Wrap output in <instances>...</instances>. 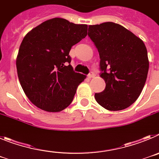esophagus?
I'll list each match as a JSON object with an SVG mask.
<instances>
[{"mask_svg":"<svg viewBox=\"0 0 159 159\" xmlns=\"http://www.w3.org/2000/svg\"><path fill=\"white\" fill-rule=\"evenodd\" d=\"M88 78H89V79L93 78V77H95V74H94V72H92V71H91V72H90L89 74H88Z\"/></svg>","mask_w":159,"mask_h":159,"instance_id":"1","label":"esophagus"}]
</instances>
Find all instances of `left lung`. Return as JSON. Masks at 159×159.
<instances>
[{
    "label": "left lung",
    "mask_w": 159,
    "mask_h": 159,
    "mask_svg": "<svg viewBox=\"0 0 159 159\" xmlns=\"http://www.w3.org/2000/svg\"><path fill=\"white\" fill-rule=\"evenodd\" d=\"M88 36L98 49L100 77L106 88L95 94L100 106L121 111L134 103L147 80L149 60L139 37L119 24L105 22L89 25Z\"/></svg>",
    "instance_id": "left-lung-1"
}]
</instances>
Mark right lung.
I'll use <instances>...</instances> for the list:
<instances>
[{
	"label": "right lung",
	"mask_w": 159,
	"mask_h": 159,
	"mask_svg": "<svg viewBox=\"0 0 159 159\" xmlns=\"http://www.w3.org/2000/svg\"><path fill=\"white\" fill-rule=\"evenodd\" d=\"M88 34V25L52 18L24 37L17 57L19 81L29 100L41 110L59 112L71 104L86 75L75 72L69 52Z\"/></svg>",
	"instance_id": "add662e5"
}]
</instances>
